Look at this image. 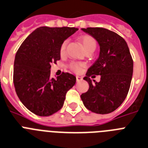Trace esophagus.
Returning a JSON list of instances; mask_svg holds the SVG:
<instances>
[{
    "mask_svg": "<svg viewBox=\"0 0 148 148\" xmlns=\"http://www.w3.org/2000/svg\"><path fill=\"white\" fill-rule=\"evenodd\" d=\"M76 79H77V83H79V82L83 80V77H79V76H77V77H76Z\"/></svg>",
    "mask_w": 148,
    "mask_h": 148,
    "instance_id": "obj_1",
    "label": "esophagus"
}]
</instances>
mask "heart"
Listing matches in <instances>:
<instances>
[{
	"instance_id": "b5f03b06",
	"label": "heart",
	"mask_w": 148,
	"mask_h": 148,
	"mask_svg": "<svg viewBox=\"0 0 148 148\" xmlns=\"http://www.w3.org/2000/svg\"><path fill=\"white\" fill-rule=\"evenodd\" d=\"M79 41L83 45V47L86 51H95L97 47V42L96 40L92 36L90 35H83L79 36ZM68 41L65 40L62 43L60 48V53L61 55H64L65 52V48H66ZM84 67V64L81 62H71L69 65V69L71 71L76 73H79L82 71L83 68Z\"/></svg>"
}]
</instances>
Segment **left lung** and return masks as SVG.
<instances>
[{
  "mask_svg": "<svg viewBox=\"0 0 148 148\" xmlns=\"http://www.w3.org/2000/svg\"><path fill=\"white\" fill-rule=\"evenodd\" d=\"M82 30L97 40L100 55L83 78L89 88L82 94L81 99L90 111L108 114L119 108L127 95L133 76V58L126 41L115 32L102 27ZM93 75H101V81L92 84L90 77Z\"/></svg>",
  "mask_w": 148,
  "mask_h": 148,
  "instance_id": "left-lung-1",
  "label": "left lung"
}]
</instances>
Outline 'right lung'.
Wrapping results in <instances>:
<instances>
[{
	"instance_id": "add662e5",
	"label": "right lung",
	"mask_w": 148,
	"mask_h": 148,
	"mask_svg": "<svg viewBox=\"0 0 148 148\" xmlns=\"http://www.w3.org/2000/svg\"><path fill=\"white\" fill-rule=\"evenodd\" d=\"M77 28L41 27L30 33L15 57L13 83L23 104L39 116H49L62 107L67 92L76 83L73 74L51 77L52 63L60 60L62 43Z\"/></svg>"
}]
</instances>
